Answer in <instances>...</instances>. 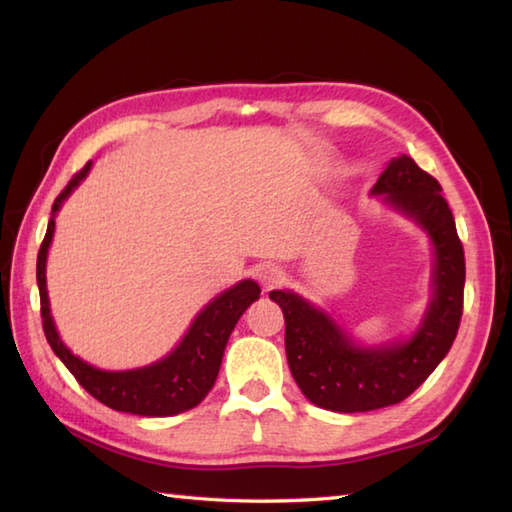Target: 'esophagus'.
I'll return each mask as SVG.
<instances>
[{
  "label": "esophagus",
  "mask_w": 512,
  "mask_h": 512,
  "mask_svg": "<svg viewBox=\"0 0 512 512\" xmlns=\"http://www.w3.org/2000/svg\"><path fill=\"white\" fill-rule=\"evenodd\" d=\"M258 279H261V283L265 285V288L270 290V288H276V285H279V283H283L285 276H283V272L279 270V267H263L261 274H258Z\"/></svg>",
  "instance_id": "1"
}]
</instances>
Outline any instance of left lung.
I'll list each match as a JSON object with an SVG mask.
<instances>
[{
  "label": "left lung",
  "instance_id": "left-lung-1",
  "mask_svg": "<svg viewBox=\"0 0 512 512\" xmlns=\"http://www.w3.org/2000/svg\"><path fill=\"white\" fill-rule=\"evenodd\" d=\"M441 184L414 159L389 161L373 195L409 215L434 245V294L407 342L357 346L335 319L294 292L274 290L285 317V353L292 378L312 405L357 414L398 405L423 384L450 351L463 315L465 256Z\"/></svg>",
  "mask_w": 512,
  "mask_h": 512
}]
</instances>
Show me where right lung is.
<instances>
[{
	"label": "right lung",
	"mask_w": 512,
	"mask_h": 512,
	"mask_svg": "<svg viewBox=\"0 0 512 512\" xmlns=\"http://www.w3.org/2000/svg\"><path fill=\"white\" fill-rule=\"evenodd\" d=\"M92 161L78 170L69 179L56 202L51 206V220L47 233L38 251V288H40V315L42 328L47 335V342L53 348L62 364L67 366L71 375L78 380L89 396L103 402L114 411L137 416H175L200 405L211 391L215 378H218L224 346L229 342L231 330L236 328L251 303L261 297V288L254 281H240L220 297H215L188 328L182 342L173 353H168L164 360H159L143 369L132 371H101L96 366L87 364L76 357L69 348L62 344V339L53 324L49 310L47 294V254L56 229V213L67 200L71 191L87 177Z\"/></svg>",
	"instance_id": "obj_1"
}]
</instances>
